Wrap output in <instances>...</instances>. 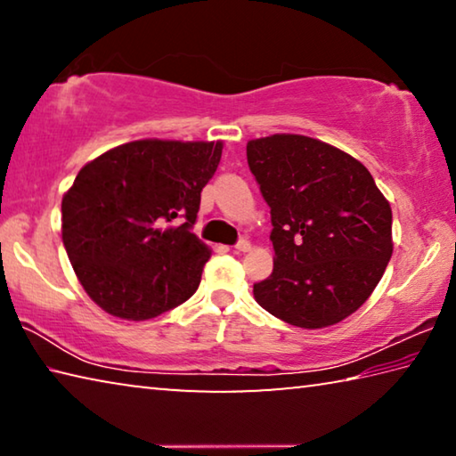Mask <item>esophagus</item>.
I'll return each instance as SVG.
<instances>
[{"instance_id": "34e87169", "label": "esophagus", "mask_w": 456, "mask_h": 456, "mask_svg": "<svg viewBox=\"0 0 456 456\" xmlns=\"http://www.w3.org/2000/svg\"><path fill=\"white\" fill-rule=\"evenodd\" d=\"M233 249L237 251V253H247V251H251V243L247 241V239H241V241H239Z\"/></svg>"}]
</instances>
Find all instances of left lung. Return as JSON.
Returning a JSON list of instances; mask_svg holds the SVG:
<instances>
[{
	"instance_id": "left-lung-1",
	"label": "left lung",
	"mask_w": 456,
	"mask_h": 456,
	"mask_svg": "<svg viewBox=\"0 0 456 456\" xmlns=\"http://www.w3.org/2000/svg\"><path fill=\"white\" fill-rule=\"evenodd\" d=\"M247 163L272 207L273 273L256 302L304 330L334 326L372 296L392 257V209L368 168L318 138L247 142Z\"/></svg>"
}]
</instances>
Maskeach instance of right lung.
Segmentation results:
<instances>
[{"label":"right lung","mask_w":456,"mask_h":456,"mask_svg":"<svg viewBox=\"0 0 456 456\" xmlns=\"http://www.w3.org/2000/svg\"><path fill=\"white\" fill-rule=\"evenodd\" d=\"M223 141L142 138L84 165L61 197V241L92 302L144 322L197 291L211 247L192 233Z\"/></svg>","instance_id":"1"}]
</instances>
